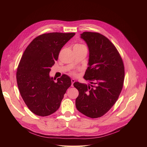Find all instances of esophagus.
I'll return each instance as SVG.
<instances>
[{"mask_svg":"<svg viewBox=\"0 0 147 147\" xmlns=\"http://www.w3.org/2000/svg\"><path fill=\"white\" fill-rule=\"evenodd\" d=\"M75 80H74V79H71V83H72V86H74V85H73V84H74V83H75Z\"/></svg>","mask_w":147,"mask_h":147,"instance_id":"esophagus-1","label":"esophagus"}]
</instances>
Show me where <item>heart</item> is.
<instances>
[{
	"instance_id": "b5f03b06",
	"label": "heart",
	"mask_w": 147,
	"mask_h": 147,
	"mask_svg": "<svg viewBox=\"0 0 147 147\" xmlns=\"http://www.w3.org/2000/svg\"><path fill=\"white\" fill-rule=\"evenodd\" d=\"M74 47H85L84 45H82V44H79V43H78V44H76ZM71 74L74 75V76H76L77 74H76V72L75 71H71Z\"/></svg>"
}]
</instances>
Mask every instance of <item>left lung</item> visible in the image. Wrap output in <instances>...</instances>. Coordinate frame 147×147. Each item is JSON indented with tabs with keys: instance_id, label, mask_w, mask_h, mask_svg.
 <instances>
[{
	"instance_id": "8db88e82",
	"label": "left lung",
	"mask_w": 147,
	"mask_h": 147,
	"mask_svg": "<svg viewBox=\"0 0 147 147\" xmlns=\"http://www.w3.org/2000/svg\"><path fill=\"white\" fill-rule=\"evenodd\" d=\"M89 50V67L84 78L92 85L75 82L78 90L77 109L86 117L105 115L117 101L123 88L125 67L114 45L104 35L90 32L81 34Z\"/></svg>"
}]
</instances>
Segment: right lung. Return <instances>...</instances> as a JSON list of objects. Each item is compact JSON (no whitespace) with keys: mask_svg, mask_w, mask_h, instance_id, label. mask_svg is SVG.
<instances>
[{"mask_svg":"<svg viewBox=\"0 0 147 147\" xmlns=\"http://www.w3.org/2000/svg\"><path fill=\"white\" fill-rule=\"evenodd\" d=\"M75 34H42L30 42L23 53L17 68V83L24 102L36 115L46 117L55 113L71 85L67 75H62L55 82L49 72L63 46Z\"/></svg>","mask_w":147,"mask_h":147,"instance_id":"right-lung-1","label":"right lung"}]
</instances>
